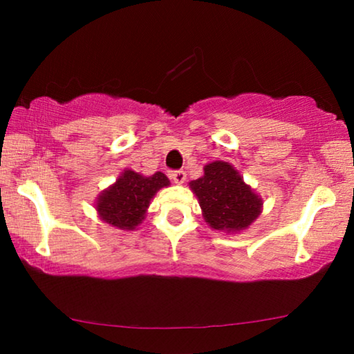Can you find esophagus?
I'll return each mask as SVG.
<instances>
[{
  "label": "esophagus",
  "mask_w": 354,
  "mask_h": 354,
  "mask_svg": "<svg viewBox=\"0 0 354 354\" xmlns=\"http://www.w3.org/2000/svg\"><path fill=\"white\" fill-rule=\"evenodd\" d=\"M171 178L177 183V185H180V183L185 182L187 174H185V171H182V169L180 171H174V172H171Z\"/></svg>",
  "instance_id": "1"
}]
</instances>
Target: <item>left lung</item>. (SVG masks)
<instances>
[{
    "instance_id": "8db88e82",
    "label": "left lung",
    "mask_w": 354,
    "mask_h": 354,
    "mask_svg": "<svg viewBox=\"0 0 354 354\" xmlns=\"http://www.w3.org/2000/svg\"><path fill=\"white\" fill-rule=\"evenodd\" d=\"M190 188L209 227L227 234L248 229L263 209V200L229 162L206 164L203 177L192 180Z\"/></svg>"
}]
</instances>
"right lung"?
Returning a JSON list of instances; mask_svg holds the SVG:
<instances>
[{
	"mask_svg": "<svg viewBox=\"0 0 354 354\" xmlns=\"http://www.w3.org/2000/svg\"><path fill=\"white\" fill-rule=\"evenodd\" d=\"M169 183L162 172L145 177L127 169L115 183L101 192L96 200V211L106 224L120 230H135L145 219L151 198Z\"/></svg>",
	"mask_w": 354,
	"mask_h": 354,
	"instance_id": "obj_1",
	"label": "right lung"
}]
</instances>
